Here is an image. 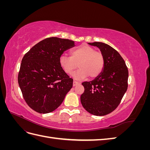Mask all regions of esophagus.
<instances>
[{"label": "esophagus", "mask_w": 150, "mask_h": 150, "mask_svg": "<svg viewBox=\"0 0 150 150\" xmlns=\"http://www.w3.org/2000/svg\"><path fill=\"white\" fill-rule=\"evenodd\" d=\"M78 84H79V82H78V81H73V86H76Z\"/></svg>", "instance_id": "obj_1"}]
</instances>
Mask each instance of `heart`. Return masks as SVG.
I'll return each instance as SVG.
<instances>
[{"label":"heart","mask_w":150,"mask_h":150,"mask_svg":"<svg viewBox=\"0 0 150 150\" xmlns=\"http://www.w3.org/2000/svg\"><path fill=\"white\" fill-rule=\"evenodd\" d=\"M59 63L62 69L67 74H72L78 67L79 69L74 74L76 79H83L88 76L91 79L98 77L104 66L103 54L98 52L88 45L82 44L71 50L70 57L62 55Z\"/></svg>","instance_id":"b5f03b06"}]
</instances>
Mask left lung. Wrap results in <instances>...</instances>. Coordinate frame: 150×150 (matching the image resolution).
I'll return each instance as SVG.
<instances>
[{"label": "left lung", "mask_w": 150, "mask_h": 150, "mask_svg": "<svg viewBox=\"0 0 150 150\" xmlns=\"http://www.w3.org/2000/svg\"><path fill=\"white\" fill-rule=\"evenodd\" d=\"M88 44L100 49L104 66L96 79L82 83L84 91L81 96V102L91 114L104 116L116 110L128 89V67L119 52L108 44Z\"/></svg>", "instance_id": "8db88e82"}]
</instances>
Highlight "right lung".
I'll use <instances>...</instances> for the list:
<instances>
[{"label": "right lung", "mask_w": 150, "mask_h": 150, "mask_svg": "<svg viewBox=\"0 0 150 150\" xmlns=\"http://www.w3.org/2000/svg\"><path fill=\"white\" fill-rule=\"evenodd\" d=\"M73 40L51 37L40 41L25 54L18 83L28 106L39 113H48L61 105L72 87L73 79L62 69L59 59Z\"/></svg>", "instance_id": "1"}]
</instances>
